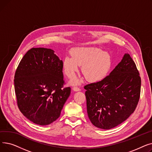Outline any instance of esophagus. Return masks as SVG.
I'll return each instance as SVG.
<instances>
[{"label": "esophagus", "mask_w": 152, "mask_h": 152, "mask_svg": "<svg viewBox=\"0 0 152 152\" xmlns=\"http://www.w3.org/2000/svg\"><path fill=\"white\" fill-rule=\"evenodd\" d=\"M73 90L75 92H78V91H81V89L79 88V87H73Z\"/></svg>", "instance_id": "esophagus-1"}]
</instances>
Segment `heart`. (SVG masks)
I'll return each instance as SVG.
<instances>
[{
	"label": "heart",
	"mask_w": 152,
	"mask_h": 152,
	"mask_svg": "<svg viewBox=\"0 0 152 152\" xmlns=\"http://www.w3.org/2000/svg\"><path fill=\"white\" fill-rule=\"evenodd\" d=\"M71 57H65L63 60V68L65 75L73 77L81 66V72L89 82L99 81L108 74L111 67L110 54L95 47H76L71 51ZM81 79H75L71 83L79 84Z\"/></svg>",
	"instance_id": "b5f03b06"
}]
</instances>
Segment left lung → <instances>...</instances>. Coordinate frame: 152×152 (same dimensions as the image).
Here are the masks:
<instances>
[{
	"label": "left lung",
	"instance_id": "1",
	"mask_svg": "<svg viewBox=\"0 0 152 152\" xmlns=\"http://www.w3.org/2000/svg\"><path fill=\"white\" fill-rule=\"evenodd\" d=\"M141 79L128 53L101 81L84 86L87 112L91 123L102 129H110L129 117L138 103Z\"/></svg>",
	"mask_w": 152,
	"mask_h": 152
}]
</instances>
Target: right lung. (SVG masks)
Returning <instances> with one entry per match:
<instances>
[{
	"label": "right lung",
	"mask_w": 152,
	"mask_h": 152,
	"mask_svg": "<svg viewBox=\"0 0 152 152\" xmlns=\"http://www.w3.org/2000/svg\"><path fill=\"white\" fill-rule=\"evenodd\" d=\"M63 61L54 50L32 48L24 55L15 72L14 86L18 106L33 123L50 124L60 115L71 93L63 89Z\"/></svg>",
	"instance_id": "1"
}]
</instances>
